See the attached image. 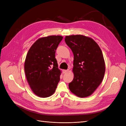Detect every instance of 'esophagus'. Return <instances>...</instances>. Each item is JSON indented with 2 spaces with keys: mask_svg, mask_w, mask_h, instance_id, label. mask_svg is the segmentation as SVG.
<instances>
[{
  "mask_svg": "<svg viewBox=\"0 0 126 126\" xmlns=\"http://www.w3.org/2000/svg\"><path fill=\"white\" fill-rule=\"evenodd\" d=\"M68 70H64V69L63 70V74H65V73H66V72H67L68 71Z\"/></svg>",
  "mask_w": 126,
  "mask_h": 126,
  "instance_id": "esophagus-1",
  "label": "esophagus"
}]
</instances>
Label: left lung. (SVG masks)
<instances>
[{"instance_id":"1","label":"left lung","mask_w":126,"mask_h":126,"mask_svg":"<svg viewBox=\"0 0 126 126\" xmlns=\"http://www.w3.org/2000/svg\"><path fill=\"white\" fill-rule=\"evenodd\" d=\"M64 41L74 56V76L69 88L79 97H88L100 85L104 77L106 67L102 51L93 39L84 35L66 36Z\"/></svg>"}]
</instances>
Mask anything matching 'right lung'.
Instances as JSON below:
<instances>
[{"label":"right lung","mask_w":126,"mask_h":126,"mask_svg":"<svg viewBox=\"0 0 126 126\" xmlns=\"http://www.w3.org/2000/svg\"><path fill=\"white\" fill-rule=\"evenodd\" d=\"M63 36H49L37 39L27 54L24 69L32 92L41 98L54 94L62 71L58 68L55 53Z\"/></svg>","instance_id":"add662e5"}]
</instances>
